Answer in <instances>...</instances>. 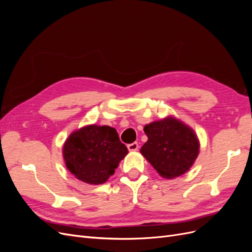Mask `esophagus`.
<instances>
[{"mask_svg":"<svg viewBox=\"0 0 252 252\" xmlns=\"http://www.w3.org/2000/svg\"><path fill=\"white\" fill-rule=\"evenodd\" d=\"M127 148L129 151H136L139 149V144L134 142V143H131V144H128L127 145Z\"/></svg>","mask_w":252,"mask_h":252,"instance_id":"34e87169","label":"esophagus"}]
</instances>
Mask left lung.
Instances as JSON below:
<instances>
[{
    "label": "left lung",
    "mask_w": 252,
    "mask_h": 252,
    "mask_svg": "<svg viewBox=\"0 0 252 252\" xmlns=\"http://www.w3.org/2000/svg\"><path fill=\"white\" fill-rule=\"evenodd\" d=\"M148 141L141 154L161 177L174 179L187 172L200 152V142L191 127L174 117L145 125Z\"/></svg>",
    "instance_id": "left-lung-1"
}]
</instances>
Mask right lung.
<instances>
[{
    "label": "right lung",
    "instance_id": "obj_1",
    "mask_svg": "<svg viewBox=\"0 0 252 252\" xmlns=\"http://www.w3.org/2000/svg\"><path fill=\"white\" fill-rule=\"evenodd\" d=\"M128 154L110 126H84L68 136L63 146L64 162L78 180L100 185L109 179Z\"/></svg>",
    "mask_w": 252,
    "mask_h": 252
}]
</instances>
